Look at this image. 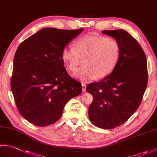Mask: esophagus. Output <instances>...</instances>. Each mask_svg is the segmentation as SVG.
<instances>
[{
	"instance_id": "34e87169",
	"label": "esophagus",
	"mask_w": 157,
	"mask_h": 157,
	"mask_svg": "<svg viewBox=\"0 0 157 157\" xmlns=\"http://www.w3.org/2000/svg\"><path fill=\"white\" fill-rule=\"evenodd\" d=\"M82 91H83V92H85L86 90V86L85 84H83L82 85Z\"/></svg>"
}]
</instances>
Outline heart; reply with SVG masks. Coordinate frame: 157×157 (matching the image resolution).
Masks as SVG:
<instances>
[{"label":"heart","mask_w":157,"mask_h":157,"mask_svg":"<svg viewBox=\"0 0 157 157\" xmlns=\"http://www.w3.org/2000/svg\"><path fill=\"white\" fill-rule=\"evenodd\" d=\"M121 55V46L115 39L92 34L79 38L74 42V48L65 47L61 59L67 69L74 71L73 76L84 83L93 79H101L111 74Z\"/></svg>","instance_id":"heart-1"}]
</instances>
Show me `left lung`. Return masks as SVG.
<instances>
[{
    "instance_id": "left-lung-1",
    "label": "left lung",
    "mask_w": 157,
    "mask_h": 157,
    "mask_svg": "<svg viewBox=\"0 0 157 157\" xmlns=\"http://www.w3.org/2000/svg\"><path fill=\"white\" fill-rule=\"evenodd\" d=\"M102 32L118 41L121 55L111 74L86 87L93 96L88 116L98 128L113 129L125 122L140 105L148 83L147 61L140 45L126 31Z\"/></svg>"
}]
</instances>
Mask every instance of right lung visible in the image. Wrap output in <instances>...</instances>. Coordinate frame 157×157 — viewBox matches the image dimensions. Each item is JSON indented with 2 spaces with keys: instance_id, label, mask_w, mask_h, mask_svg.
I'll return each mask as SVG.
<instances>
[{
  "instance_id": "obj_1",
  "label": "right lung",
  "mask_w": 157,
  "mask_h": 157,
  "mask_svg": "<svg viewBox=\"0 0 157 157\" xmlns=\"http://www.w3.org/2000/svg\"><path fill=\"white\" fill-rule=\"evenodd\" d=\"M83 30L43 28L17 49L11 90L20 114L29 123L52 124L61 117L66 103L81 94L82 84L68 75L61 53Z\"/></svg>"
}]
</instances>
